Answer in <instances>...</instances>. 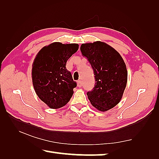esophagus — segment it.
Segmentation results:
<instances>
[{"instance_id":"34e87169","label":"esophagus","mask_w":159,"mask_h":159,"mask_svg":"<svg viewBox=\"0 0 159 159\" xmlns=\"http://www.w3.org/2000/svg\"><path fill=\"white\" fill-rule=\"evenodd\" d=\"M77 87H82V81H81V80H78V81H77Z\"/></svg>"}]
</instances>
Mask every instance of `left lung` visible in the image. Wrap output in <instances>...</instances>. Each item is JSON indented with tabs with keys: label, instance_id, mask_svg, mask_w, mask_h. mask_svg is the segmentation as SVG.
Returning <instances> with one entry per match:
<instances>
[{
	"label": "left lung",
	"instance_id": "obj_1",
	"mask_svg": "<svg viewBox=\"0 0 159 159\" xmlns=\"http://www.w3.org/2000/svg\"><path fill=\"white\" fill-rule=\"evenodd\" d=\"M80 51L92 66L95 85L87 95L93 107L105 112L120 101L127 82L124 60L115 48L97 41L82 43Z\"/></svg>",
	"mask_w": 159,
	"mask_h": 159
}]
</instances>
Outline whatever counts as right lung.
<instances>
[{
	"label": "right lung",
	"instance_id": "right-lung-1",
	"mask_svg": "<svg viewBox=\"0 0 159 159\" xmlns=\"http://www.w3.org/2000/svg\"><path fill=\"white\" fill-rule=\"evenodd\" d=\"M78 48L77 43L53 42L41 48L34 60V88L49 108L57 109L66 106L73 94L77 83L66 69V62Z\"/></svg>",
	"mask_w": 159,
	"mask_h": 159
}]
</instances>
